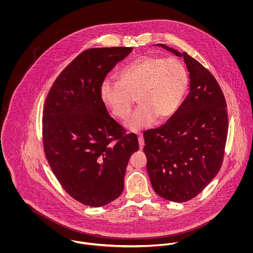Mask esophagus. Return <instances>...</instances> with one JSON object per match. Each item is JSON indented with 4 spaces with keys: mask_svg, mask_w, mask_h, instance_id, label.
<instances>
[{
    "mask_svg": "<svg viewBox=\"0 0 253 253\" xmlns=\"http://www.w3.org/2000/svg\"><path fill=\"white\" fill-rule=\"evenodd\" d=\"M138 144H139V149L142 150L143 146H144V138H143L142 135L138 136Z\"/></svg>",
    "mask_w": 253,
    "mask_h": 253,
    "instance_id": "34e87169",
    "label": "esophagus"
}]
</instances>
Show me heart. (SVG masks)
I'll return each mask as SVG.
<instances>
[{
	"label": "heart",
	"instance_id": "obj_1",
	"mask_svg": "<svg viewBox=\"0 0 253 253\" xmlns=\"http://www.w3.org/2000/svg\"><path fill=\"white\" fill-rule=\"evenodd\" d=\"M189 84V76L180 60L143 56L124 66L120 82L106 78L100 84V98L119 120H126L135 97L140 106L127 121L132 132L170 119L180 107Z\"/></svg>",
	"mask_w": 253,
	"mask_h": 253
}]
</instances>
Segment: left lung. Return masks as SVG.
Listing matches in <instances>:
<instances>
[{
  "label": "left lung",
  "mask_w": 253,
  "mask_h": 253,
  "mask_svg": "<svg viewBox=\"0 0 253 253\" xmlns=\"http://www.w3.org/2000/svg\"><path fill=\"white\" fill-rule=\"evenodd\" d=\"M183 57L190 93L162 126L143 132L147 171L154 191L172 202L201 193L222 166L228 136L227 103L215 78L186 52L157 44Z\"/></svg>",
  "instance_id": "8db88e82"
}]
</instances>
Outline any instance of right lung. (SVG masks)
Listing matches in <instances>:
<instances>
[{"instance_id": "add662e5", "label": "right lung", "mask_w": 253, "mask_h": 253, "mask_svg": "<svg viewBox=\"0 0 253 253\" xmlns=\"http://www.w3.org/2000/svg\"><path fill=\"white\" fill-rule=\"evenodd\" d=\"M132 47L87 49L59 75L42 113V142L49 166L75 200L101 207L124 189L126 167L138 151L137 136L110 117L100 84Z\"/></svg>"}]
</instances>
